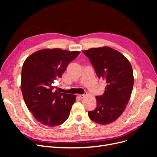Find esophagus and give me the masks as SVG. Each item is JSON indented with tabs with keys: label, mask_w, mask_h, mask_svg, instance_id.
<instances>
[{
	"label": "esophagus",
	"mask_w": 157,
	"mask_h": 157,
	"mask_svg": "<svg viewBox=\"0 0 157 157\" xmlns=\"http://www.w3.org/2000/svg\"><path fill=\"white\" fill-rule=\"evenodd\" d=\"M78 97L80 98V99H82L85 97V94H80L78 95Z\"/></svg>",
	"instance_id": "obj_1"
}]
</instances>
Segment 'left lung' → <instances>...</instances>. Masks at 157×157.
Wrapping results in <instances>:
<instances>
[{
	"label": "left lung",
	"mask_w": 157,
	"mask_h": 157,
	"mask_svg": "<svg viewBox=\"0 0 157 157\" xmlns=\"http://www.w3.org/2000/svg\"><path fill=\"white\" fill-rule=\"evenodd\" d=\"M82 52L91 61L98 77L107 84L104 94L96 97L97 107L88 111V117L98 124H110L124 112L131 96L134 82L132 65L124 55L109 46Z\"/></svg>",
	"instance_id": "8db88e82"
}]
</instances>
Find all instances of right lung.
<instances>
[{"label": "right lung", "instance_id": "obj_1", "mask_svg": "<svg viewBox=\"0 0 157 157\" xmlns=\"http://www.w3.org/2000/svg\"><path fill=\"white\" fill-rule=\"evenodd\" d=\"M79 54L78 51L46 48L34 52L23 63V97L27 109L42 124L53 127L68 118L76 96L54 91V84Z\"/></svg>", "mask_w": 157, "mask_h": 157}]
</instances>
